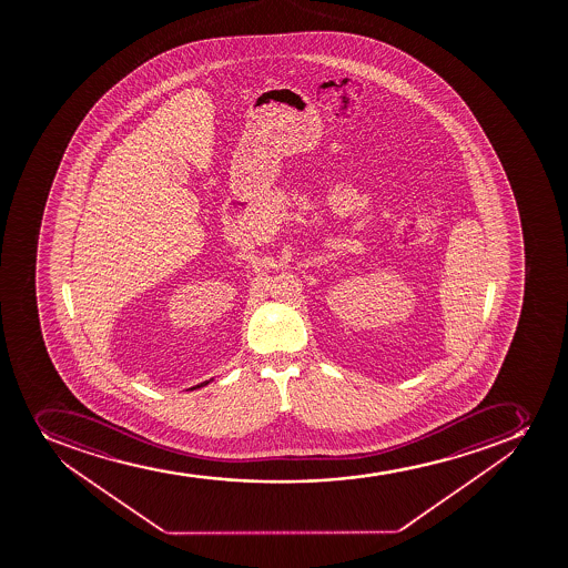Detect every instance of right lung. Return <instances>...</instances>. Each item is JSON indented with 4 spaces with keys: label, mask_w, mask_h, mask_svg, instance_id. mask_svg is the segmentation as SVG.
<instances>
[{
    "label": "right lung",
    "mask_w": 568,
    "mask_h": 568,
    "mask_svg": "<svg viewBox=\"0 0 568 568\" xmlns=\"http://www.w3.org/2000/svg\"><path fill=\"white\" fill-rule=\"evenodd\" d=\"M209 382H211V379H209ZM209 382L200 383V385H196V387H191V390H194V388L205 387V385H207Z\"/></svg>",
    "instance_id": "1"
}]
</instances>
